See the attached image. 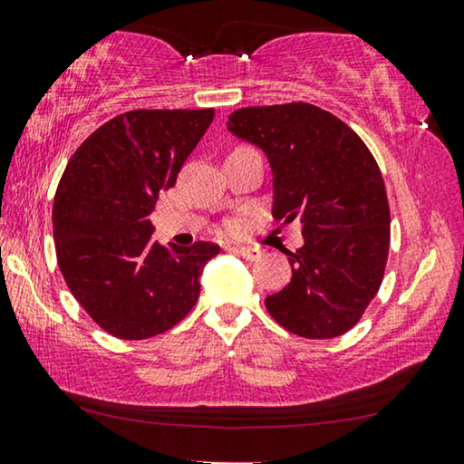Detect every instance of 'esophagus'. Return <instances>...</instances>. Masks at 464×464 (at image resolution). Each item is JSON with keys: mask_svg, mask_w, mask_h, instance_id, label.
I'll use <instances>...</instances> for the list:
<instances>
[{"mask_svg": "<svg viewBox=\"0 0 464 464\" xmlns=\"http://www.w3.org/2000/svg\"><path fill=\"white\" fill-rule=\"evenodd\" d=\"M235 252H237L241 258L246 260H258L262 252L258 250V247H247V246H241V247H235Z\"/></svg>", "mask_w": 464, "mask_h": 464, "instance_id": "1", "label": "esophagus"}]
</instances>
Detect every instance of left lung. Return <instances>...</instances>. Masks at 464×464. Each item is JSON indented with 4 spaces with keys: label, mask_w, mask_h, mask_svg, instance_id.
Masks as SVG:
<instances>
[{
    "label": "left lung",
    "mask_w": 464,
    "mask_h": 464,
    "mask_svg": "<svg viewBox=\"0 0 464 464\" xmlns=\"http://www.w3.org/2000/svg\"><path fill=\"white\" fill-rule=\"evenodd\" d=\"M227 130L265 151L273 217L300 218L294 276L265 300L287 331L329 340L354 327L382 285L390 206L375 158L348 124L310 103L235 110Z\"/></svg>",
    "instance_id": "1"
}]
</instances>
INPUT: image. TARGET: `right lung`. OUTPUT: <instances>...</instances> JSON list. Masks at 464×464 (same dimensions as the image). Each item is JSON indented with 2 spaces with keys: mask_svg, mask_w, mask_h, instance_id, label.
Masks as SVG:
<instances>
[{
  "mask_svg": "<svg viewBox=\"0 0 464 464\" xmlns=\"http://www.w3.org/2000/svg\"><path fill=\"white\" fill-rule=\"evenodd\" d=\"M214 110H130L93 130L53 199L60 271L87 314L121 340L164 334L193 308L218 246L164 247L150 212L170 189Z\"/></svg>",
  "mask_w": 464,
  "mask_h": 464,
  "instance_id": "add662e5",
  "label": "right lung"
}]
</instances>
